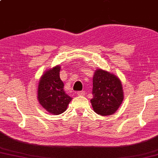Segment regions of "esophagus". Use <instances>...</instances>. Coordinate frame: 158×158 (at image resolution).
I'll return each instance as SVG.
<instances>
[{
	"label": "esophagus",
	"mask_w": 158,
	"mask_h": 158,
	"mask_svg": "<svg viewBox=\"0 0 158 158\" xmlns=\"http://www.w3.org/2000/svg\"><path fill=\"white\" fill-rule=\"evenodd\" d=\"M84 94H85V93L82 92V91H80V92H77V95H78V96H84Z\"/></svg>",
	"instance_id": "34e87169"
}]
</instances>
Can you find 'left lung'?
I'll use <instances>...</instances> for the list:
<instances>
[{
    "label": "left lung",
    "instance_id": "left-lung-1",
    "mask_svg": "<svg viewBox=\"0 0 158 158\" xmlns=\"http://www.w3.org/2000/svg\"><path fill=\"white\" fill-rule=\"evenodd\" d=\"M93 110L102 116L112 115L118 110L124 99L122 82L118 77L98 69L93 77Z\"/></svg>",
    "mask_w": 158,
    "mask_h": 158
}]
</instances>
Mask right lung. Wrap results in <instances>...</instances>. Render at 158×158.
Listing matches in <instances>:
<instances>
[{"instance_id":"right-lung-1","label":"right lung","mask_w":158,"mask_h":158,"mask_svg":"<svg viewBox=\"0 0 158 158\" xmlns=\"http://www.w3.org/2000/svg\"><path fill=\"white\" fill-rule=\"evenodd\" d=\"M59 65L46 71L39 80L38 99L50 114H60L65 112L72 98L65 93L60 79Z\"/></svg>"}]
</instances>
